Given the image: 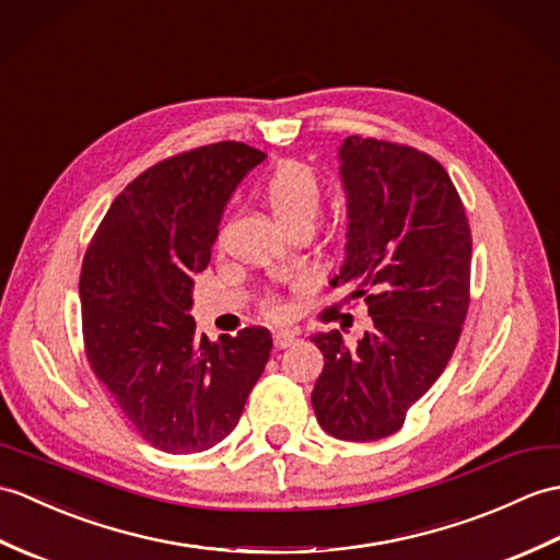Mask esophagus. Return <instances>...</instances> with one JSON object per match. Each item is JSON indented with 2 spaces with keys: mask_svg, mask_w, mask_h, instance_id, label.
Listing matches in <instances>:
<instances>
[{
  "mask_svg": "<svg viewBox=\"0 0 560 560\" xmlns=\"http://www.w3.org/2000/svg\"><path fill=\"white\" fill-rule=\"evenodd\" d=\"M293 341H295V334H293V331H283V329H281V331L275 334V346H277L279 350L289 348Z\"/></svg>",
  "mask_w": 560,
  "mask_h": 560,
  "instance_id": "obj_1",
  "label": "esophagus"
}]
</instances>
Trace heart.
Returning <instances> with one entry per match:
<instances>
[{"label":"heart","mask_w":560,"mask_h":560,"mask_svg":"<svg viewBox=\"0 0 560 560\" xmlns=\"http://www.w3.org/2000/svg\"><path fill=\"white\" fill-rule=\"evenodd\" d=\"M262 200L285 233L295 229H312L322 205L319 176L305 162L285 160L267 176ZM271 312H277V305H271Z\"/></svg>","instance_id":"obj_1"}]
</instances>
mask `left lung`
<instances>
[{
    "mask_svg": "<svg viewBox=\"0 0 560 560\" xmlns=\"http://www.w3.org/2000/svg\"><path fill=\"white\" fill-rule=\"evenodd\" d=\"M348 200L346 259L329 283L365 298L372 327L310 336L324 355L312 408L327 434L398 432L460 339L470 305L472 238L446 168L398 142L350 136L339 148Z\"/></svg>",
    "mask_w": 560,
    "mask_h": 560,
    "instance_id": "left-lung-1",
    "label": "left lung"
}]
</instances>
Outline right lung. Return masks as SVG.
<instances>
[{
    "mask_svg": "<svg viewBox=\"0 0 560 560\" xmlns=\"http://www.w3.org/2000/svg\"><path fill=\"white\" fill-rule=\"evenodd\" d=\"M265 158L224 140L154 164L116 195L88 245V360L128 422L160 451L200 453L226 439L269 360L267 329L212 343L188 315L192 277L210 265L226 202Z\"/></svg>",
    "mask_w": 560,
    "mask_h": 560,
    "instance_id": "obj_1",
    "label": "right lung"
}]
</instances>
